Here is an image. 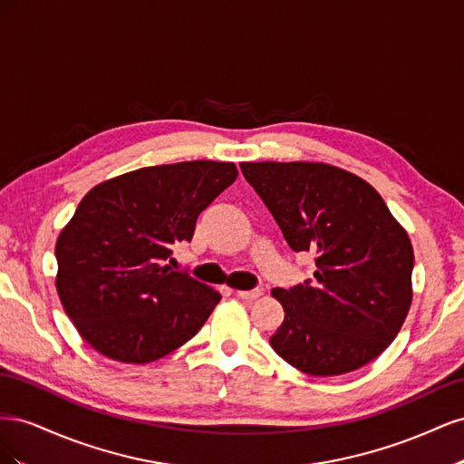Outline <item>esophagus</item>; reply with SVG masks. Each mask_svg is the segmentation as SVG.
Masks as SVG:
<instances>
[{"label":"esophagus","instance_id":"obj_1","mask_svg":"<svg viewBox=\"0 0 464 464\" xmlns=\"http://www.w3.org/2000/svg\"><path fill=\"white\" fill-rule=\"evenodd\" d=\"M261 290L257 288V290H236V296L240 298V300H246V302H254V300H257L259 296H261Z\"/></svg>","mask_w":464,"mask_h":464}]
</instances>
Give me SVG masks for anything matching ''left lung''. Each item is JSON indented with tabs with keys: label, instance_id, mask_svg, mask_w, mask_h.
Masks as SVG:
<instances>
[{
	"label": "left lung",
	"instance_id": "left-lung-1",
	"mask_svg": "<svg viewBox=\"0 0 464 464\" xmlns=\"http://www.w3.org/2000/svg\"><path fill=\"white\" fill-rule=\"evenodd\" d=\"M294 251L315 256V280L273 288L285 321L275 353L296 370L354 372L395 341L412 304L411 237L366 179L325 162H242Z\"/></svg>",
	"mask_w": 464,
	"mask_h": 464
}]
</instances>
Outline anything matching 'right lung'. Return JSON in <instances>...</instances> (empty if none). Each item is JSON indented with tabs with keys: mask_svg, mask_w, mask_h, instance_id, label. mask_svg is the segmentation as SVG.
I'll use <instances>...</instances> for the list:
<instances>
[{
	"mask_svg": "<svg viewBox=\"0 0 464 464\" xmlns=\"http://www.w3.org/2000/svg\"><path fill=\"white\" fill-rule=\"evenodd\" d=\"M234 162L147 166L94 186L55 242V288L81 339L102 356L149 363L198 334L220 294L164 261L234 184Z\"/></svg>",
	"mask_w": 464,
	"mask_h": 464,
	"instance_id": "obj_1",
	"label": "right lung"
}]
</instances>
